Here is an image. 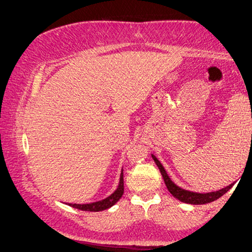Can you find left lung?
I'll use <instances>...</instances> for the list:
<instances>
[{
  "mask_svg": "<svg viewBox=\"0 0 252 252\" xmlns=\"http://www.w3.org/2000/svg\"><path fill=\"white\" fill-rule=\"evenodd\" d=\"M152 158L153 160L155 161L156 166L158 167V169H160L161 174L163 176V180H164V184H166L167 189L170 192V194L173 196H175L178 200H180L182 202H186V204H192V205H204V204H209V202H212L217 200L218 198H220L221 195H224L225 193L227 192V190L231 189V187L233 186V184L228 185V186L225 187V189H221L219 190H216V192H210V193H196V192H190V190H187V189H181V187L176 186V185L170 180V178L167 174L166 169L163 168V166L161 164L160 161L156 158L155 155L152 154Z\"/></svg>",
  "mask_w": 252,
  "mask_h": 252,
  "instance_id": "obj_1",
  "label": "left lung"
}]
</instances>
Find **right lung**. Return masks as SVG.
I'll return each mask as SVG.
<instances>
[{"label":"right lung","mask_w":252,"mask_h":252,"mask_svg":"<svg viewBox=\"0 0 252 252\" xmlns=\"http://www.w3.org/2000/svg\"><path fill=\"white\" fill-rule=\"evenodd\" d=\"M123 193H124V181H123V170H122L117 189L115 190L111 195H109L108 198L103 199V200L100 201L91 202V204H68V205L78 210L90 211V212H98V211H104L106 209H110L111 206H114V205L116 204L121 198H122Z\"/></svg>","instance_id":"add662e5"}]
</instances>
